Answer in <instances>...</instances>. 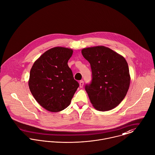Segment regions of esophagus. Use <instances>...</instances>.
Wrapping results in <instances>:
<instances>
[{
  "label": "esophagus",
  "mask_w": 155,
  "mask_h": 155,
  "mask_svg": "<svg viewBox=\"0 0 155 155\" xmlns=\"http://www.w3.org/2000/svg\"><path fill=\"white\" fill-rule=\"evenodd\" d=\"M83 86H84V81L83 80H81L80 81V88H83Z\"/></svg>",
  "instance_id": "1"
}]
</instances>
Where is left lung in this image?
Instances as JSON below:
<instances>
[{"label": "left lung", "instance_id": "8db88e82", "mask_svg": "<svg viewBox=\"0 0 155 155\" xmlns=\"http://www.w3.org/2000/svg\"><path fill=\"white\" fill-rule=\"evenodd\" d=\"M81 53L91 69V81L85 86L91 103L99 111L115 108L124 99L130 86L126 60L104 46L85 48Z\"/></svg>", "mask_w": 155, "mask_h": 155}]
</instances>
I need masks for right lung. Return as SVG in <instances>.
<instances>
[{"label": "right lung", "mask_w": 155, "mask_h": 155, "mask_svg": "<svg viewBox=\"0 0 155 155\" xmlns=\"http://www.w3.org/2000/svg\"><path fill=\"white\" fill-rule=\"evenodd\" d=\"M72 53L71 49L53 48L45 52L31 69L30 90L36 101L49 111L67 108L79 87L68 65Z\"/></svg>", "instance_id": "obj_1"}]
</instances>
